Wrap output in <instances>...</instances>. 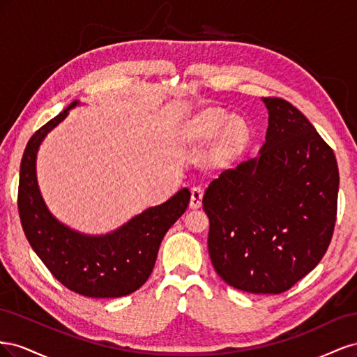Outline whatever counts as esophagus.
<instances>
[{"instance_id": "esophagus-1", "label": "esophagus", "mask_w": 357, "mask_h": 357, "mask_svg": "<svg viewBox=\"0 0 357 357\" xmlns=\"http://www.w3.org/2000/svg\"><path fill=\"white\" fill-rule=\"evenodd\" d=\"M202 197H204V190L201 188H193L190 192V208L197 210L202 205Z\"/></svg>"}]
</instances>
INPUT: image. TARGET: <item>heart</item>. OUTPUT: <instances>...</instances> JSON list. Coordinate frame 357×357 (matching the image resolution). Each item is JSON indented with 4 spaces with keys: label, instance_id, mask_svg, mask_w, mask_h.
I'll use <instances>...</instances> for the list:
<instances>
[{
    "label": "heart",
    "instance_id": "b5f03b06",
    "mask_svg": "<svg viewBox=\"0 0 357 357\" xmlns=\"http://www.w3.org/2000/svg\"><path fill=\"white\" fill-rule=\"evenodd\" d=\"M219 137V153L229 160L240 156L250 142V126L243 117L229 114L222 109H205L185 123L180 139L188 147L210 144Z\"/></svg>",
    "mask_w": 357,
    "mask_h": 357
}]
</instances>
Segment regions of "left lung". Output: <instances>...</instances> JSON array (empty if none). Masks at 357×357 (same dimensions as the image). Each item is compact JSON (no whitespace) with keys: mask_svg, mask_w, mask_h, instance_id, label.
<instances>
[{"mask_svg":"<svg viewBox=\"0 0 357 357\" xmlns=\"http://www.w3.org/2000/svg\"><path fill=\"white\" fill-rule=\"evenodd\" d=\"M268 110L257 156L210 183L208 253L225 283L278 295L321 261L332 238L338 165L332 149L296 107L262 98Z\"/></svg>","mask_w":357,"mask_h":357,"instance_id":"1","label":"left lung"}]
</instances>
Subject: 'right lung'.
Masks as SVG:
<instances>
[{"mask_svg":"<svg viewBox=\"0 0 357 357\" xmlns=\"http://www.w3.org/2000/svg\"><path fill=\"white\" fill-rule=\"evenodd\" d=\"M79 105L77 100L71 102L28 142L20 164V222L31 247L63 286L88 298H121L147 282L162 238L186 211L190 192L183 188L107 234H84L61 222L43 199L37 155L47 134Z\"/></svg>","mask_w":357,"mask_h":357,"instance_id":"add662e5","label":"right lung"}]
</instances>
